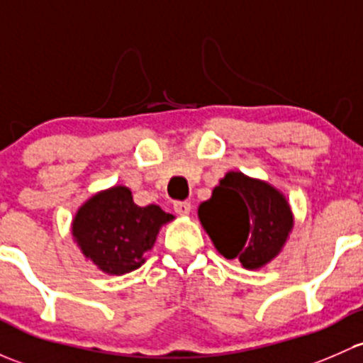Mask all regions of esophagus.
<instances>
[{
  "label": "esophagus",
  "instance_id": "1",
  "mask_svg": "<svg viewBox=\"0 0 363 363\" xmlns=\"http://www.w3.org/2000/svg\"><path fill=\"white\" fill-rule=\"evenodd\" d=\"M174 211L179 216H188L191 212V203L189 201H175L174 203Z\"/></svg>",
  "mask_w": 363,
  "mask_h": 363
}]
</instances>
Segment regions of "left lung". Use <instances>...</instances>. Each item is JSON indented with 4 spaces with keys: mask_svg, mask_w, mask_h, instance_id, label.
<instances>
[{
    "mask_svg": "<svg viewBox=\"0 0 363 363\" xmlns=\"http://www.w3.org/2000/svg\"><path fill=\"white\" fill-rule=\"evenodd\" d=\"M198 217L216 249L247 269L277 257L294 224L284 194L242 172L224 175L211 200L200 205Z\"/></svg>",
    "mask_w": 363,
    "mask_h": 363,
    "instance_id": "left-lung-1",
    "label": "left lung"
}]
</instances>
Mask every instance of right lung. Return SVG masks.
Masks as SVG:
<instances>
[{"label": "right lung", "instance_id": "right-lung-1", "mask_svg": "<svg viewBox=\"0 0 363 363\" xmlns=\"http://www.w3.org/2000/svg\"><path fill=\"white\" fill-rule=\"evenodd\" d=\"M174 219L158 205L139 207L130 189L114 186L91 196L72 220V236L99 269L109 274L140 268L160 228Z\"/></svg>", "mask_w": 363, "mask_h": 363}]
</instances>
